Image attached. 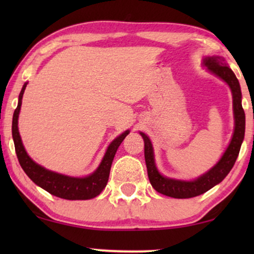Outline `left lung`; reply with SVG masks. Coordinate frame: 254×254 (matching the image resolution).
Here are the masks:
<instances>
[{
  "label": "left lung",
  "mask_w": 254,
  "mask_h": 254,
  "mask_svg": "<svg viewBox=\"0 0 254 254\" xmlns=\"http://www.w3.org/2000/svg\"><path fill=\"white\" fill-rule=\"evenodd\" d=\"M203 65L207 67L211 74L218 76L230 86L232 99H234V135H232L230 144H229L220 161L217 162V164L193 182L166 178V177H163L156 168L154 149H152L150 140L144 133H140L144 141V158L150 184L158 193L164 194L166 196L175 197V199H189V197L197 196L209 190L211 187L217 185V184H220L234 166L236 159L238 157L239 150H241L242 142L244 140L245 113L242 106V91L237 77H236L234 71L229 68L224 59L220 57L214 55V57L204 58Z\"/></svg>",
  "instance_id": "8db88e82"
}]
</instances>
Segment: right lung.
<instances>
[{
    "mask_svg": "<svg viewBox=\"0 0 254 254\" xmlns=\"http://www.w3.org/2000/svg\"><path fill=\"white\" fill-rule=\"evenodd\" d=\"M26 84L27 83L23 85L22 91L19 93L18 105H17V109L13 112L12 117L13 143H15L17 158H18V162L24 170V172L26 173L27 177L36 185L47 190L52 195L61 197V199L88 200L99 195L100 192L105 189L107 180H109L111 165H112L113 158L116 156L118 148H119L121 142L124 141V138L129 133V130H126L117 138H114L112 143L107 148L105 156H104L98 169L92 175L84 177V178H75V177H68L46 170L43 166L38 165L36 162H33L30 158V156L26 154L18 131V116L20 106H22L23 93L25 91Z\"/></svg>",
    "mask_w": 254,
    "mask_h": 254,
    "instance_id": "right-lung-1",
    "label": "right lung"
}]
</instances>
